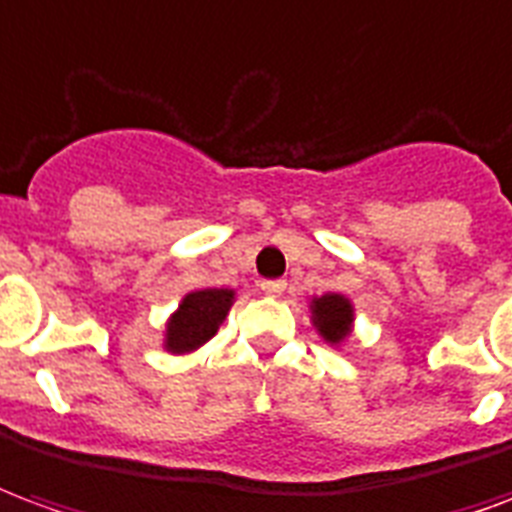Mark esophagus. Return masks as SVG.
I'll return each instance as SVG.
<instances>
[{
    "label": "esophagus",
    "mask_w": 512,
    "mask_h": 512,
    "mask_svg": "<svg viewBox=\"0 0 512 512\" xmlns=\"http://www.w3.org/2000/svg\"><path fill=\"white\" fill-rule=\"evenodd\" d=\"M261 292L278 297V294L286 292V281H261Z\"/></svg>",
    "instance_id": "obj_1"
}]
</instances>
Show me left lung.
Instances as JSON below:
<instances>
[{
    "instance_id": "left-lung-1",
    "label": "left lung",
    "mask_w": 512,
    "mask_h": 512,
    "mask_svg": "<svg viewBox=\"0 0 512 512\" xmlns=\"http://www.w3.org/2000/svg\"><path fill=\"white\" fill-rule=\"evenodd\" d=\"M311 319L324 341L338 346L352 333L354 308L343 294H322V297L311 300Z\"/></svg>"
}]
</instances>
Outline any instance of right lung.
I'll use <instances>...</instances> for the list:
<instances>
[{
    "label": "right lung",
    "mask_w": 512,
    "mask_h": 512,
    "mask_svg": "<svg viewBox=\"0 0 512 512\" xmlns=\"http://www.w3.org/2000/svg\"><path fill=\"white\" fill-rule=\"evenodd\" d=\"M234 292L231 289H201L185 294L177 313L166 324V352L185 354L199 349L212 335L218 333L220 322L226 319Z\"/></svg>",
    "instance_id": "add662e5"
}]
</instances>
